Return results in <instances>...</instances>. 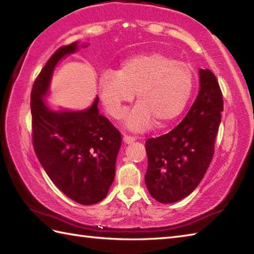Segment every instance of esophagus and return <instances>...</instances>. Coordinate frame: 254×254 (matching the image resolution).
<instances>
[{
  "mask_svg": "<svg viewBox=\"0 0 254 254\" xmlns=\"http://www.w3.org/2000/svg\"><path fill=\"white\" fill-rule=\"evenodd\" d=\"M136 141V137H133V136H128V135H124L123 136V142L126 144H132L133 142Z\"/></svg>",
  "mask_w": 254,
  "mask_h": 254,
  "instance_id": "esophagus-1",
  "label": "esophagus"
}]
</instances>
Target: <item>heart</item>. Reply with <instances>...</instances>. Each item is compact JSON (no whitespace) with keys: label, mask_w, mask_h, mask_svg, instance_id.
<instances>
[{"label":"heart","mask_w":254,"mask_h":254,"mask_svg":"<svg viewBox=\"0 0 254 254\" xmlns=\"http://www.w3.org/2000/svg\"><path fill=\"white\" fill-rule=\"evenodd\" d=\"M99 96L107 112L120 118L134 93L138 104L127 119L134 131L146 130L154 122L165 126L185 110L193 89L189 64L160 52H147L124 60L118 71L106 69L98 80Z\"/></svg>","instance_id":"heart-1"}]
</instances>
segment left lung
<instances>
[{"label":"left lung","mask_w":254,"mask_h":254,"mask_svg":"<svg viewBox=\"0 0 254 254\" xmlns=\"http://www.w3.org/2000/svg\"><path fill=\"white\" fill-rule=\"evenodd\" d=\"M199 91L179 126L147 139L148 167L145 183L156 201L175 203L195 190L214 155V144L222 121L223 95L215 75L201 68Z\"/></svg>","instance_id":"obj_1"}]
</instances>
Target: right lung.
Returning <instances> with one entry per match:
<instances>
[{
	"label": "right lung",
	"instance_id": "obj_1",
	"mask_svg": "<svg viewBox=\"0 0 254 254\" xmlns=\"http://www.w3.org/2000/svg\"><path fill=\"white\" fill-rule=\"evenodd\" d=\"M78 41L56 51L31 90L32 142L38 159L51 181L76 203L102 201L115 180L121 134L101 116L98 97L84 110H53L48 106L53 72L62 59L73 55Z\"/></svg>",
	"mask_w": 254,
	"mask_h": 254
}]
</instances>
